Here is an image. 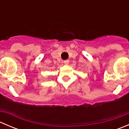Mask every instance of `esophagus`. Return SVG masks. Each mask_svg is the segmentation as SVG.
I'll list each match as a JSON object with an SVG mask.
<instances>
[{
  "label": "esophagus",
  "mask_w": 129,
  "mask_h": 129,
  "mask_svg": "<svg viewBox=\"0 0 129 129\" xmlns=\"http://www.w3.org/2000/svg\"><path fill=\"white\" fill-rule=\"evenodd\" d=\"M69 62V60H65L63 61V63H64L66 65L68 64Z\"/></svg>",
  "instance_id": "esophagus-1"
}]
</instances>
